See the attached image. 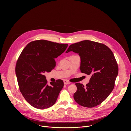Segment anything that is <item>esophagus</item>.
I'll return each mask as SVG.
<instances>
[{"label": "esophagus", "mask_w": 131, "mask_h": 131, "mask_svg": "<svg viewBox=\"0 0 131 131\" xmlns=\"http://www.w3.org/2000/svg\"><path fill=\"white\" fill-rule=\"evenodd\" d=\"M64 84H70V82L69 81H68L67 80H64Z\"/></svg>", "instance_id": "1"}]
</instances>
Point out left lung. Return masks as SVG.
<instances>
[{
  "instance_id": "left-lung-1",
  "label": "left lung",
  "mask_w": 131,
  "mask_h": 131,
  "mask_svg": "<svg viewBox=\"0 0 131 131\" xmlns=\"http://www.w3.org/2000/svg\"><path fill=\"white\" fill-rule=\"evenodd\" d=\"M72 51L80 57L82 73L91 75L84 86L76 83L73 98L78 104L92 108L104 101L113 90L118 74V66L111 50L106 45L90 40L71 45L66 53Z\"/></svg>"
}]
</instances>
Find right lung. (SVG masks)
<instances>
[{
  "mask_svg": "<svg viewBox=\"0 0 131 131\" xmlns=\"http://www.w3.org/2000/svg\"><path fill=\"white\" fill-rule=\"evenodd\" d=\"M67 47V44L39 40L29 42L21 52L16 64V76L22 95L34 107L46 109L57 101L64 82L59 79L48 85L43 73L54 68L55 59Z\"/></svg>",
  "mask_w": 131,
  "mask_h": 131,
  "instance_id": "1",
  "label": "right lung"
}]
</instances>
